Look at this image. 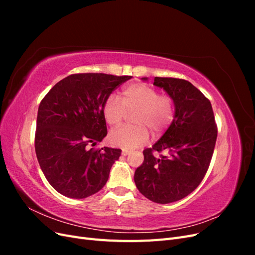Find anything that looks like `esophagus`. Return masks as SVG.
<instances>
[{
  "instance_id": "obj_1",
  "label": "esophagus",
  "mask_w": 255,
  "mask_h": 255,
  "mask_svg": "<svg viewBox=\"0 0 255 255\" xmlns=\"http://www.w3.org/2000/svg\"><path fill=\"white\" fill-rule=\"evenodd\" d=\"M128 153H129V151H128V150H127V149H123V150H122V155H125V156H126V155H128Z\"/></svg>"
}]
</instances>
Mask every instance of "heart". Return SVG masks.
<instances>
[{
    "instance_id": "obj_1",
    "label": "heart",
    "mask_w": 255,
    "mask_h": 255,
    "mask_svg": "<svg viewBox=\"0 0 255 255\" xmlns=\"http://www.w3.org/2000/svg\"><path fill=\"white\" fill-rule=\"evenodd\" d=\"M132 114L134 126L113 130L109 140L113 145L134 149L154 136L163 134L174 119L175 104L171 96L158 94V90L143 83L132 84L121 92V99L112 95L105 100L102 114L107 125L119 127Z\"/></svg>"
}]
</instances>
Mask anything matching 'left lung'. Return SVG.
<instances>
[{
    "mask_svg": "<svg viewBox=\"0 0 255 255\" xmlns=\"http://www.w3.org/2000/svg\"><path fill=\"white\" fill-rule=\"evenodd\" d=\"M153 84L173 98L174 119L160 139L143 150V163L134 180L145 198L167 204L188 196L202 182L218 129L210 100L191 83L156 76Z\"/></svg>",
    "mask_w": 255,
    "mask_h": 255,
    "instance_id": "left-lung-1",
    "label": "left lung"
}]
</instances>
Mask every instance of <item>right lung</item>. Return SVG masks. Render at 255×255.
Returning a JSON list of instances; mask_svg holds the SVG:
<instances>
[{"instance_id":"right-lung-1","label":"right lung","mask_w":255,"mask_h":255,"mask_svg":"<svg viewBox=\"0 0 255 255\" xmlns=\"http://www.w3.org/2000/svg\"><path fill=\"white\" fill-rule=\"evenodd\" d=\"M128 75L75 73L54 85L37 115L35 151L51 186L68 198L83 199L102 189L120 149L91 148L107 134L105 100Z\"/></svg>"}]
</instances>
